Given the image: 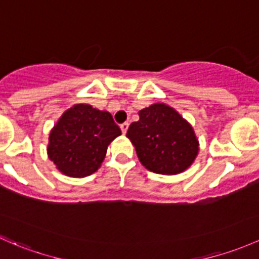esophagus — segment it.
I'll list each match as a JSON object with an SVG mask.
<instances>
[{"label": "esophagus", "instance_id": "obj_1", "mask_svg": "<svg viewBox=\"0 0 259 259\" xmlns=\"http://www.w3.org/2000/svg\"><path fill=\"white\" fill-rule=\"evenodd\" d=\"M127 127H129V124H127V122H122V124L120 125V129H121L122 134H126Z\"/></svg>", "mask_w": 259, "mask_h": 259}]
</instances>
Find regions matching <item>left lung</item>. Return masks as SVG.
I'll use <instances>...</instances> for the list:
<instances>
[{
  "mask_svg": "<svg viewBox=\"0 0 259 259\" xmlns=\"http://www.w3.org/2000/svg\"><path fill=\"white\" fill-rule=\"evenodd\" d=\"M132 141L141 165L161 175H178L190 167L200 151L192 125L165 103L139 110V120L130 124Z\"/></svg>",
  "mask_w": 259,
  "mask_h": 259,
  "instance_id": "8db88e82",
  "label": "left lung"
}]
</instances>
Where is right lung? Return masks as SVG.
Wrapping results in <instances>:
<instances>
[{
    "label": "right lung",
    "mask_w": 259,
    "mask_h": 259,
    "mask_svg": "<svg viewBox=\"0 0 259 259\" xmlns=\"http://www.w3.org/2000/svg\"><path fill=\"white\" fill-rule=\"evenodd\" d=\"M121 130L109 111L74 104L62 114L50 133L48 159L69 178H85L102 166L108 146Z\"/></svg>",
    "instance_id": "add662e5"
}]
</instances>
